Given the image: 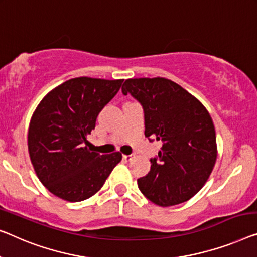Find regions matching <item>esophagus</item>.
<instances>
[{"label": "esophagus", "instance_id": "34e87169", "mask_svg": "<svg viewBox=\"0 0 257 257\" xmlns=\"http://www.w3.org/2000/svg\"><path fill=\"white\" fill-rule=\"evenodd\" d=\"M122 158H123V160H125V162H130L134 158V155H123L122 156Z\"/></svg>", "mask_w": 257, "mask_h": 257}]
</instances>
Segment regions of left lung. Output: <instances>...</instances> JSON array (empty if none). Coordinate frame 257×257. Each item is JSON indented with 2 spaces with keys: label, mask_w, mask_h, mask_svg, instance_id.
<instances>
[{
  "label": "left lung",
  "mask_w": 257,
  "mask_h": 257,
  "mask_svg": "<svg viewBox=\"0 0 257 257\" xmlns=\"http://www.w3.org/2000/svg\"><path fill=\"white\" fill-rule=\"evenodd\" d=\"M122 93L143 107L145 137L162 141L150 172L137 180L148 200L160 206L190 200L204 186L217 159L216 132L208 110L179 84L163 77L127 79Z\"/></svg>",
  "instance_id": "1"
}]
</instances>
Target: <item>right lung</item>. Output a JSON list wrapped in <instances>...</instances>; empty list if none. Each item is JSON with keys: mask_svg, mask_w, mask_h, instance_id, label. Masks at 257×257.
<instances>
[{"mask_svg": "<svg viewBox=\"0 0 257 257\" xmlns=\"http://www.w3.org/2000/svg\"><path fill=\"white\" fill-rule=\"evenodd\" d=\"M123 79L77 77L52 90L31 118L28 145L31 163L41 183L55 196L80 202L104 186L122 155H99L86 140L101 109Z\"/></svg>", "mask_w": 257, "mask_h": 257, "instance_id": "1", "label": "right lung"}]
</instances>
